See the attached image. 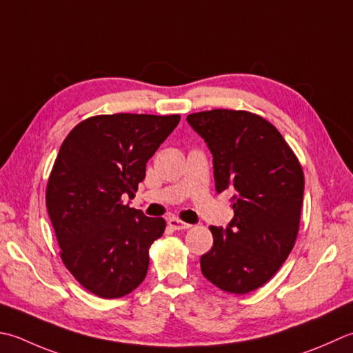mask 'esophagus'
<instances>
[{
    "label": "esophagus",
    "instance_id": "34e87169",
    "mask_svg": "<svg viewBox=\"0 0 353 353\" xmlns=\"http://www.w3.org/2000/svg\"><path fill=\"white\" fill-rule=\"evenodd\" d=\"M168 225H170L171 230H174V231L190 230V228H191L190 223H185V222H182V220H179V219H176V217L168 219Z\"/></svg>",
    "mask_w": 353,
    "mask_h": 353
}]
</instances>
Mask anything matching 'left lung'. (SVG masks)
Returning <instances> with one entry per match:
<instances>
[{"instance_id":"8db88e82","label":"left lung","mask_w":353,"mask_h":353,"mask_svg":"<svg viewBox=\"0 0 353 353\" xmlns=\"http://www.w3.org/2000/svg\"><path fill=\"white\" fill-rule=\"evenodd\" d=\"M186 119L211 150L217 192H234L230 226H210L214 243L200 257L202 274L225 292H252L274 277L299 236L300 161L280 131L255 113L217 108Z\"/></svg>"}]
</instances>
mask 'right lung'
<instances>
[{
	"instance_id": "1",
	"label": "right lung",
	"mask_w": 353,
	"mask_h": 353,
	"mask_svg": "<svg viewBox=\"0 0 353 353\" xmlns=\"http://www.w3.org/2000/svg\"><path fill=\"white\" fill-rule=\"evenodd\" d=\"M181 114H98L79 122L62 142L46 188L48 217L62 263L82 288L119 299L145 280L150 248L165 220L130 208L147 162Z\"/></svg>"
}]
</instances>
